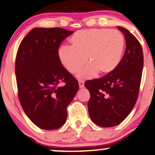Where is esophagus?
<instances>
[{"label":"esophagus","mask_w":155,"mask_h":155,"mask_svg":"<svg viewBox=\"0 0 155 155\" xmlns=\"http://www.w3.org/2000/svg\"><path fill=\"white\" fill-rule=\"evenodd\" d=\"M79 88H83L84 86V81L83 80H79Z\"/></svg>","instance_id":"34e87169"}]
</instances>
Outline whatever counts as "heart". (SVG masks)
<instances>
[{"instance_id": "obj_1", "label": "heart", "mask_w": 155, "mask_h": 155, "mask_svg": "<svg viewBox=\"0 0 155 155\" xmlns=\"http://www.w3.org/2000/svg\"><path fill=\"white\" fill-rule=\"evenodd\" d=\"M71 46H62L58 58L63 67L79 78L88 79L97 73L107 75L120 64L123 54L124 38L118 31L109 29H89L76 32L71 37ZM87 60H86V59Z\"/></svg>"}]
</instances>
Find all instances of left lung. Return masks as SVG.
I'll return each instance as SVG.
<instances>
[{"instance_id":"left-lung-1","label":"left lung","mask_w":155,"mask_h":155,"mask_svg":"<svg viewBox=\"0 0 155 155\" xmlns=\"http://www.w3.org/2000/svg\"><path fill=\"white\" fill-rule=\"evenodd\" d=\"M124 34L126 49L120 64L100 79L89 80L87 104L90 119L97 125L110 127L120 124L130 113L138 98L143 55L141 46L128 30L118 27Z\"/></svg>"}]
</instances>
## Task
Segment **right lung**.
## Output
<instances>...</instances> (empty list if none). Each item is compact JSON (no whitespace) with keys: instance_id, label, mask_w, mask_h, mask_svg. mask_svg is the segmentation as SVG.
<instances>
[{"instance_id":"obj_1","label":"right lung","mask_w":155,"mask_h":155,"mask_svg":"<svg viewBox=\"0 0 155 155\" xmlns=\"http://www.w3.org/2000/svg\"><path fill=\"white\" fill-rule=\"evenodd\" d=\"M74 33L60 28H35L17 51L15 73L19 100L37 127L60 128L67 118V106L79 90V83L58 58L61 42ZM60 81L66 84L58 86Z\"/></svg>"}]
</instances>
